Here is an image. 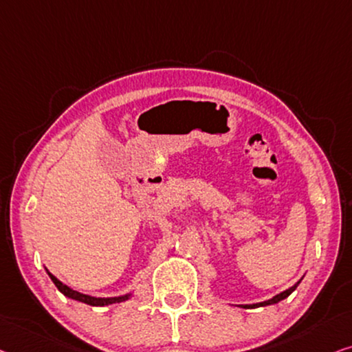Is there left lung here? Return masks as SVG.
Wrapping results in <instances>:
<instances>
[{"label": "left lung", "mask_w": 352, "mask_h": 352, "mask_svg": "<svg viewBox=\"0 0 352 352\" xmlns=\"http://www.w3.org/2000/svg\"><path fill=\"white\" fill-rule=\"evenodd\" d=\"M298 283L300 281H297L296 285L294 286H291L289 289H286V291H283V292H280V294H276L275 297H272L270 300H265V302H261V303H253V305H240V307H243V308H258V307H267V305H274V303H278V302H281V300H285L286 297H289L291 294L296 291V287L298 286Z\"/></svg>", "instance_id": "8db88e82"}]
</instances>
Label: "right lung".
Masks as SVG:
<instances>
[{
  "instance_id": "obj_1",
  "label": "right lung",
  "mask_w": 352,
  "mask_h": 352,
  "mask_svg": "<svg viewBox=\"0 0 352 352\" xmlns=\"http://www.w3.org/2000/svg\"><path fill=\"white\" fill-rule=\"evenodd\" d=\"M47 274H49L50 280L54 281V285L58 287V291L61 294H65L66 297L74 298V300H78V302H82V303H87V305H91V307L112 305V303H120V302H123V300H128V298L131 297V294H126V296H120V297H91V296H87V294H82V292H78V291L71 289L69 286L63 285V283L58 280V278L52 275L49 270H47Z\"/></svg>"
}]
</instances>
